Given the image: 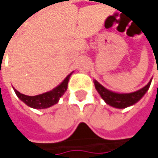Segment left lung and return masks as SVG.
I'll return each instance as SVG.
<instances>
[{
	"mask_svg": "<svg viewBox=\"0 0 158 158\" xmlns=\"http://www.w3.org/2000/svg\"><path fill=\"white\" fill-rule=\"evenodd\" d=\"M151 81H152V79L149 80V82L145 87L131 93L114 92L112 90L107 89L104 86H102L96 79H94V84L98 94L107 105L114 108H118V109H123L126 107L133 106L143 98L144 95L147 93V91L150 87Z\"/></svg>",
	"mask_w": 158,
	"mask_h": 158,
	"instance_id": "1",
	"label": "left lung"
}]
</instances>
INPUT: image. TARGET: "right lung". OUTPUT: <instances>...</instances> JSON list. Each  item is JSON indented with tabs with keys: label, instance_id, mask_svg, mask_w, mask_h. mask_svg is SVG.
<instances>
[{
	"label": "right lung",
	"instance_id": "add662e5",
	"mask_svg": "<svg viewBox=\"0 0 158 158\" xmlns=\"http://www.w3.org/2000/svg\"><path fill=\"white\" fill-rule=\"evenodd\" d=\"M72 73L73 71L70 72L57 87L52 88L50 91H47L45 93L39 94L36 96H26L24 94H21L20 92H19L14 88L13 89L17 97L23 103H25L27 106L35 108V109H45V108L56 105L59 102L60 98L63 96V94L68 88V82Z\"/></svg>",
	"mask_w": 158,
	"mask_h": 158
}]
</instances>
